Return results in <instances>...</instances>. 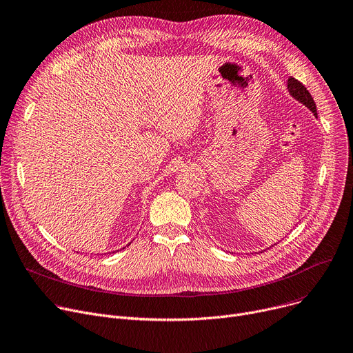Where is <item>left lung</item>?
I'll return each mask as SVG.
<instances>
[{"label":"left lung","mask_w":353,"mask_h":353,"mask_svg":"<svg viewBox=\"0 0 353 353\" xmlns=\"http://www.w3.org/2000/svg\"><path fill=\"white\" fill-rule=\"evenodd\" d=\"M288 90H290V93L296 101L303 103L315 116H318L316 105L314 102V98L311 97V93L308 92V89L305 88L298 79H295L292 77L288 79Z\"/></svg>","instance_id":"left-lung-1"}]
</instances>
